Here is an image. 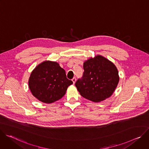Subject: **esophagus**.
I'll return each instance as SVG.
<instances>
[{"label": "esophagus", "mask_w": 149, "mask_h": 149, "mask_svg": "<svg viewBox=\"0 0 149 149\" xmlns=\"http://www.w3.org/2000/svg\"><path fill=\"white\" fill-rule=\"evenodd\" d=\"M72 82H73V84H74L75 82V81H76V78H75V77H74V78L72 79Z\"/></svg>", "instance_id": "34e87169"}]
</instances>
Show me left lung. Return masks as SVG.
Segmentation results:
<instances>
[{
  "instance_id": "obj_1",
  "label": "left lung",
  "mask_w": 149,
  "mask_h": 149,
  "mask_svg": "<svg viewBox=\"0 0 149 149\" xmlns=\"http://www.w3.org/2000/svg\"><path fill=\"white\" fill-rule=\"evenodd\" d=\"M82 77L75 82L81 95L94 102L110 97L119 82L118 70L114 63L101 55L84 62Z\"/></svg>"
}]
</instances>
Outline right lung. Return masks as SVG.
Here are the masks:
<instances>
[{"label": "right lung", "instance_id": "obj_1", "mask_svg": "<svg viewBox=\"0 0 149 149\" xmlns=\"http://www.w3.org/2000/svg\"><path fill=\"white\" fill-rule=\"evenodd\" d=\"M72 83L59 63L50 61L42 62L36 66L28 81L32 95L39 101L48 104L61 99Z\"/></svg>", "mask_w": 149, "mask_h": 149}]
</instances>
